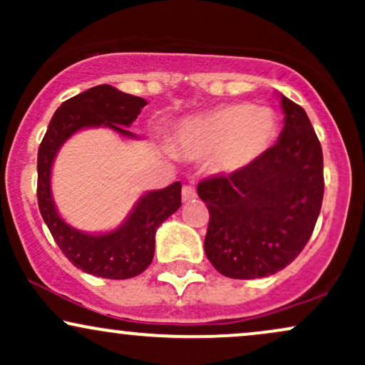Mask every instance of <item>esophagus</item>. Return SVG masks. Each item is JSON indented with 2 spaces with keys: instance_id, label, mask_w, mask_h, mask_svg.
Returning a JSON list of instances; mask_svg holds the SVG:
<instances>
[{
  "instance_id": "34e87169",
  "label": "esophagus",
  "mask_w": 365,
  "mask_h": 365,
  "mask_svg": "<svg viewBox=\"0 0 365 365\" xmlns=\"http://www.w3.org/2000/svg\"><path fill=\"white\" fill-rule=\"evenodd\" d=\"M182 197L185 202H190V200H195L197 199V192L195 188L192 185H183L182 188Z\"/></svg>"
}]
</instances>
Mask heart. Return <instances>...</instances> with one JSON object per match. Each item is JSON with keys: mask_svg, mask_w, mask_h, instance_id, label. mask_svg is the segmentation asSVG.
<instances>
[{"mask_svg": "<svg viewBox=\"0 0 365 365\" xmlns=\"http://www.w3.org/2000/svg\"><path fill=\"white\" fill-rule=\"evenodd\" d=\"M278 118L269 108L238 103L215 108L180 125L175 149L185 158L211 156L217 173H235L271 148Z\"/></svg>", "mask_w": 365, "mask_h": 365, "instance_id": "1", "label": "heart"}]
</instances>
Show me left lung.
I'll return each mask as SVG.
<instances>
[{
	"instance_id": "obj_1",
	"label": "left lung",
	"mask_w": 365,
	"mask_h": 365,
	"mask_svg": "<svg viewBox=\"0 0 365 365\" xmlns=\"http://www.w3.org/2000/svg\"><path fill=\"white\" fill-rule=\"evenodd\" d=\"M284 127L273 148L244 170L200 180L209 211L204 250L235 279L278 273L311 238L322 195L321 142L302 106L283 96Z\"/></svg>"
}]
</instances>
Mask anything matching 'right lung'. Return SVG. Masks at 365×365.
Returning a JSON list of instances; mask_svg holds the SVG:
<instances>
[{
	"label": "right lung",
	"mask_w": 365,
	"mask_h": 365,
	"mask_svg": "<svg viewBox=\"0 0 365 365\" xmlns=\"http://www.w3.org/2000/svg\"><path fill=\"white\" fill-rule=\"evenodd\" d=\"M144 99L103 86L66 99L53 115L37 153V204L41 216L65 257L86 273L110 279H127L148 269L154 257L158 226L182 206V183L145 194L127 223L106 235L77 232L58 216L54 209L49 175L58 149L72 133L83 127L106 125L121 135L133 137L125 127L135 121Z\"/></svg>",
	"instance_id": "add662e5"
}]
</instances>
